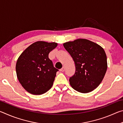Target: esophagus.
<instances>
[{"label":"esophagus","instance_id":"34e87169","mask_svg":"<svg viewBox=\"0 0 123 123\" xmlns=\"http://www.w3.org/2000/svg\"><path fill=\"white\" fill-rule=\"evenodd\" d=\"M64 70H65V68H64V67H62V68H61V69H60V71H61V72H64Z\"/></svg>","mask_w":123,"mask_h":123}]
</instances>
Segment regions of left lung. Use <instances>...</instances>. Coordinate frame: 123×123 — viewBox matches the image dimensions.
Masks as SVG:
<instances>
[{"mask_svg": "<svg viewBox=\"0 0 123 123\" xmlns=\"http://www.w3.org/2000/svg\"><path fill=\"white\" fill-rule=\"evenodd\" d=\"M75 64V73L69 78L72 88L82 93L90 92L100 84L107 68L104 49L88 39L80 38L63 43Z\"/></svg>", "mask_w": 123, "mask_h": 123, "instance_id": "8db88e82", "label": "left lung"}]
</instances>
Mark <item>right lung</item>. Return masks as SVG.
I'll list each match as a JSON object with an SVG mask.
<instances>
[{
	"instance_id": "add662e5",
	"label": "right lung",
	"mask_w": 123,
	"mask_h": 123,
	"mask_svg": "<svg viewBox=\"0 0 123 123\" xmlns=\"http://www.w3.org/2000/svg\"><path fill=\"white\" fill-rule=\"evenodd\" d=\"M57 45L55 42L37 41L27 48L18 57L16 66L17 76L29 93L40 95L51 88L59 70L54 67L48 55Z\"/></svg>"
}]
</instances>
